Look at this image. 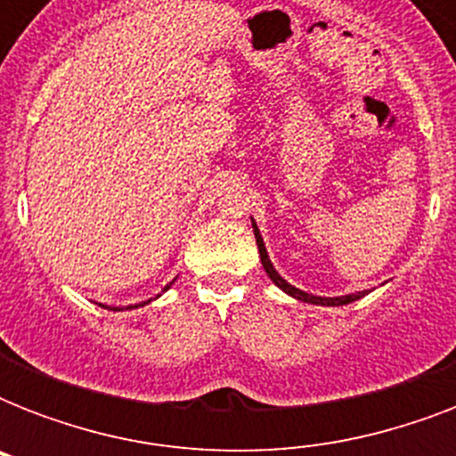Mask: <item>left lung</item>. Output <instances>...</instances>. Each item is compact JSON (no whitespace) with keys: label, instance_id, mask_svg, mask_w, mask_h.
<instances>
[{"label":"left lung","instance_id":"obj_1","mask_svg":"<svg viewBox=\"0 0 456 456\" xmlns=\"http://www.w3.org/2000/svg\"><path fill=\"white\" fill-rule=\"evenodd\" d=\"M253 234H256V243H257V250H260V263H263L265 272H267V277L274 281V284L281 289L284 293H289L291 298L300 300V303H310V305H326V307H338V305H347V303H354V300H360L362 296H367L369 291H357V293H347V296H336V298H324V296H312V293H305L296 286H291L286 281L277 270H274V265H272L270 256H267V248H265V241H263V234H260V229H257L256 220H253Z\"/></svg>","mask_w":456,"mask_h":456}]
</instances>
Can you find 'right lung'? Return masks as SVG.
I'll return each instance as SVG.
<instances>
[{
    "instance_id": "obj_1",
    "label": "right lung",
    "mask_w": 456,
    "mask_h": 456,
    "mask_svg": "<svg viewBox=\"0 0 456 456\" xmlns=\"http://www.w3.org/2000/svg\"><path fill=\"white\" fill-rule=\"evenodd\" d=\"M172 284H175V281H170V284H167V286H165V289H163V291H167V289H170V286ZM102 307H103V305H102ZM134 307H139V305H127V307H125V310H134ZM106 310H113V312H120V310H123V307H106Z\"/></svg>"
}]
</instances>
